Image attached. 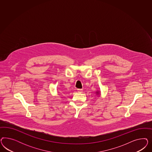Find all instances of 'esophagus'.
<instances>
[{
	"label": "esophagus",
	"mask_w": 152,
	"mask_h": 152,
	"mask_svg": "<svg viewBox=\"0 0 152 152\" xmlns=\"http://www.w3.org/2000/svg\"><path fill=\"white\" fill-rule=\"evenodd\" d=\"M77 91H78V93H81V92H83V89L78 88V89H77Z\"/></svg>",
	"instance_id": "34e87169"
}]
</instances>
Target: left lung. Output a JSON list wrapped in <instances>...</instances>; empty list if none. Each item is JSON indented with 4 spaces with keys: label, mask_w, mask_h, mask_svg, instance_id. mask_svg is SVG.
Masks as SVG:
<instances>
[{
    "label": "left lung",
    "mask_w": 152,
    "mask_h": 152,
    "mask_svg": "<svg viewBox=\"0 0 152 152\" xmlns=\"http://www.w3.org/2000/svg\"><path fill=\"white\" fill-rule=\"evenodd\" d=\"M96 95H97L98 96H100V91H96Z\"/></svg>",
    "instance_id": "obj_1"
}]
</instances>
